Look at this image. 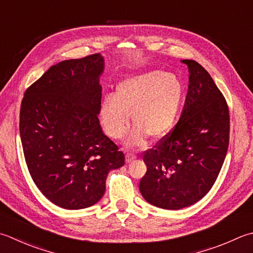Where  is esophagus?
<instances>
[{
    "label": "esophagus",
    "instance_id": "34e87169",
    "mask_svg": "<svg viewBox=\"0 0 253 253\" xmlns=\"http://www.w3.org/2000/svg\"><path fill=\"white\" fill-rule=\"evenodd\" d=\"M137 158V156L136 155H133V153H131V152H127L126 153V162L127 163H129V162H131V161H133Z\"/></svg>",
    "mask_w": 253,
    "mask_h": 253
}]
</instances>
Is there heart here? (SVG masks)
<instances>
[{"label": "heart", "instance_id": "b5f03b06", "mask_svg": "<svg viewBox=\"0 0 253 253\" xmlns=\"http://www.w3.org/2000/svg\"><path fill=\"white\" fill-rule=\"evenodd\" d=\"M184 96V86L172 73L150 70L130 76L117 84L115 95L101 106V122L113 139L125 135L129 114L135 124L126 138L128 146H142L148 135L161 138L171 130Z\"/></svg>", "mask_w": 253, "mask_h": 253}]
</instances>
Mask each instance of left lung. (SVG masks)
<instances>
[{
  "mask_svg": "<svg viewBox=\"0 0 253 253\" xmlns=\"http://www.w3.org/2000/svg\"><path fill=\"white\" fill-rule=\"evenodd\" d=\"M189 68V91L179 122L143 153L146 174L139 183L148 203L163 210L195 204L218 176L229 145V110L222 93L199 62Z\"/></svg>",
  "mask_w": 253,
  "mask_h": 253,
  "instance_id": "1",
  "label": "left lung"
}]
</instances>
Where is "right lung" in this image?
Wrapping results in <instances>:
<instances>
[{
	"label": "right lung",
	"instance_id": "add662e5",
	"mask_svg": "<svg viewBox=\"0 0 253 253\" xmlns=\"http://www.w3.org/2000/svg\"><path fill=\"white\" fill-rule=\"evenodd\" d=\"M103 71L100 53L61 61L22 101L19 133L28 171L42 194L66 210L97 203L108 172L125 165L98 121Z\"/></svg>",
	"mask_w": 253,
	"mask_h": 253
}]
</instances>
